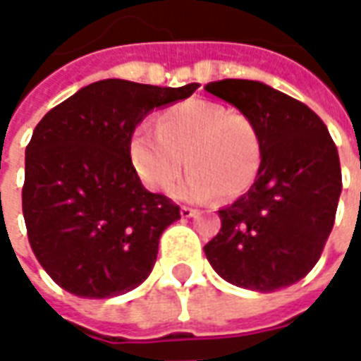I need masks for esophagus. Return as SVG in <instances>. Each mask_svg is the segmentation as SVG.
I'll list each match as a JSON object with an SVG mask.
<instances>
[{
	"mask_svg": "<svg viewBox=\"0 0 361 361\" xmlns=\"http://www.w3.org/2000/svg\"><path fill=\"white\" fill-rule=\"evenodd\" d=\"M180 214H181V219H191V216H195L197 211L195 209H189V207H181Z\"/></svg>",
	"mask_w": 361,
	"mask_h": 361,
	"instance_id": "esophagus-1",
	"label": "esophagus"
}]
</instances>
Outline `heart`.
Instances as JSON below:
<instances>
[{
  "label": "heart",
  "instance_id": "obj_1",
  "mask_svg": "<svg viewBox=\"0 0 361 361\" xmlns=\"http://www.w3.org/2000/svg\"><path fill=\"white\" fill-rule=\"evenodd\" d=\"M131 160L150 189L168 191L185 168L173 197L203 203L219 193L235 199L253 185L263 162V137L255 119L209 100L173 104L157 118V133L137 129Z\"/></svg>",
  "mask_w": 361,
  "mask_h": 361
}]
</instances>
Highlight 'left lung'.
Wrapping results in <instances>:
<instances>
[{
    "label": "left lung",
    "mask_w": 361,
    "mask_h": 361,
    "mask_svg": "<svg viewBox=\"0 0 361 361\" xmlns=\"http://www.w3.org/2000/svg\"><path fill=\"white\" fill-rule=\"evenodd\" d=\"M204 90L255 119L263 137L257 178L220 209L222 228L204 255L234 286H292L315 267L333 230L342 191L338 150L315 111L265 82L224 79Z\"/></svg>",
    "instance_id": "left-lung-1"
}]
</instances>
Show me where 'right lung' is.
Segmentation results:
<instances>
[{
	"label": "right lung",
	"mask_w": 361,
	"mask_h": 361,
	"mask_svg": "<svg viewBox=\"0 0 361 361\" xmlns=\"http://www.w3.org/2000/svg\"><path fill=\"white\" fill-rule=\"evenodd\" d=\"M104 79L58 104L25 150L28 242L51 280L79 298L133 290L154 267L180 207L150 193L131 162V137L152 110L197 90Z\"/></svg>",
	"instance_id": "add662e5"
}]
</instances>
